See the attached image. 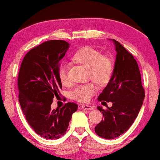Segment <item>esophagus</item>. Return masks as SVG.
<instances>
[{
	"mask_svg": "<svg viewBox=\"0 0 160 160\" xmlns=\"http://www.w3.org/2000/svg\"><path fill=\"white\" fill-rule=\"evenodd\" d=\"M82 108L86 109V110H92V109H93V107L90 105H82Z\"/></svg>",
	"mask_w": 160,
	"mask_h": 160,
	"instance_id": "esophagus-1",
	"label": "esophagus"
}]
</instances>
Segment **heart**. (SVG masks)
<instances>
[{"label": "heart", "instance_id": "heart-1", "mask_svg": "<svg viewBox=\"0 0 160 160\" xmlns=\"http://www.w3.org/2000/svg\"><path fill=\"white\" fill-rule=\"evenodd\" d=\"M73 59L89 68L90 76L98 84L104 85L110 80L114 68L113 62L111 58L103 56L98 50L90 46L84 47L74 54ZM68 68V64L63 63L59 70L60 81L65 85L70 82ZM97 91V85L94 82H88L76 87L70 93V96L80 102H88Z\"/></svg>", "mask_w": 160, "mask_h": 160}]
</instances>
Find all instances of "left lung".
Instances as JSON below:
<instances>
[{
    "label": "left lung",
    "instance_id": "1",
    "mask_svg": "<svg viewBox=\"0 0 160 160\" xmlns=\"http://www.w3.org/2000/svg\"><path fill=\"white\" fill-rule=\"evenodd\" d=\"M116 59L112 75L107 87L99 95L98 100L112 102V106L102 112L103 119L95 127V133L105 139H114L127 131L138 117L145 98L140 72L132 53L115 39Z\"/></svg>",
    "mask_w": 160,
    "mask_h": 160
}]
</instances>
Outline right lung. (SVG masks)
<instances>
[{
  "instance_id": "1",
  "label": "right lung",
  "mask_w": 160,
  "mask_h": 160,
  "mask_svg": "<svg viewBox=\"0 0 160 160\" xmlns=\"http://www.w3.org/2000/svg\"><path fill=\"white\" fill-rule=\"evenodd\" d=\"M70 44L49 40L28 51L18 74L19 102L32 129L45 139H59L66 133L78 105L67 103L61 109H51L53 98L62 88L59 76V62Z\"/></svg>"
}]
</instances>
